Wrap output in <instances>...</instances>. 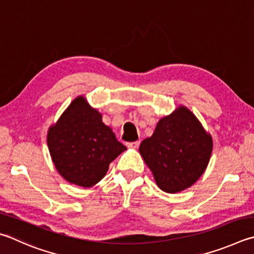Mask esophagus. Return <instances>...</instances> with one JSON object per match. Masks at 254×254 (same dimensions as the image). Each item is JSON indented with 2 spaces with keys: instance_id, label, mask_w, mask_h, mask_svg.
Segmentation results:
<instances>
[{
  "instance_id": "esophagus-1",
  "label": "esophagus",
  "mask_w": 254,
  "mask_h": 254,
  "mask_svg": "<svg viewBox=\"0 0 254 254\" xmlns=\"http://www.w3.org/2000/svg\"><path fill=\"white\" fill-rule=\"evenodd\" d=\"M140 145V141H135V142H128L127 143V147H133V149H137Z\"/></svg>"
}]
</instances>
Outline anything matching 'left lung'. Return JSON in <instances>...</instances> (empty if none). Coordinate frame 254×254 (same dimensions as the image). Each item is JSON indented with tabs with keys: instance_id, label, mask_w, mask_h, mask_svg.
<instances>
[{
	"instance_id": "1",
	"label": "left lung",
	"mask_w": 254,
	"mask_h": 254,
	"mask_svg": "<svg viewBox=\"0 0 254 254\" xmlns=\"http://www.w3.org/2000/svg\"><path fill=\"white\" fill-rule=\"evenodd\" d=\"M212 146V137L195 115L180 107L160 120L139 151L161 190L175 193L190 188L203 174Z\"/></svg>"
}]
</instances>
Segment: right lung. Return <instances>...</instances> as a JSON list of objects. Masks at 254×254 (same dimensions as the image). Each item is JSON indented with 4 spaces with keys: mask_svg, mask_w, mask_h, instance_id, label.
Instances as JSON below:
<instances>
[{
    "mask_svg": "<svg viewBox=\"0 0 254 254\" xmlns=\"http://www.w3.org/2000/svg\"><path fill=\"white\" fill-rule=\"evenodd\" d=\"M48 145L59 173L70 183L90 188L107 173L109 165L127 150L102 115L76 98L57 124L50 127Z\"/></svg>",
    "mask_w": 254,
    "mask_h": 254,
    "instance_id": "obj_1",
    "label": "right lung"
}]
</instances>
